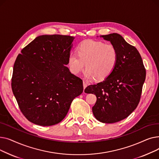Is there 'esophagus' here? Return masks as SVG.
Segmentation results:
<instances>
[{
	"label": "esophagus",
	"instance_id": "esophagus-1",
	"mask_svg": "<svg viewBox=\"0 0 159 159\" xmlns=\"http://www.w3.org/2000/svg\"><path fill=\"white\" fill-rule=\"evenodd\" d=\"M83 87H84V89L87 87V83H86L84 81H83Z\"/></svg>",
	"mask_w": 159,
	"mask_h": 159
}]
</instances>
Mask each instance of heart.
<instances>
[{
    "mask_svg": "<svg viewBox=\"0 0 159 159\" xmlns=\"http://www.w3.org/2000/svg\"><path fill=\"white\" fill-rule=\"evenodd\" d=\"M76 50L77 55L70 53L68 56L69 69L72 73L79 75L86 66L87 79L95 78L97 80H104L113 73L117 64L118 52L112 44L87 40L80 43Z\"/></svg>",
    "mask_w": 159,
    "mask_h": 159,
    "instance_id": "obj_1",
    "label": "heart"
}]
</instances>
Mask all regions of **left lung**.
<instances>
[{
  "label": "left lung",
  "mask_w": 159,
  "mask_h": 159,
  "mask_svg": "<svg viewBox=\"0 0 159 159\" xmlns=\"http://www.w3.org/2000/svg\"><path fill=\"white\" fill-rule=\"evenodd\" d=\"M117 49L119 59L113 73L102 82L84 90L93 93L97 102L92 107L95 117L103 123H115L126 119L137 107L146 70L137 48L118 33L101 35Z\"/></svg>",
  "instance_id": "8db88e82"
}]
</instances>
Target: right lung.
<instances>
[{
  "instance_id": "obj_1",
  "label": "right lung",
  "mask_w": 159,
  "mask_h": 159,
  "mask_svg": "<svg viewBox=\"0 0 159 159\" xmlns=\"http://www.w3.org/2000/svg\"><path fill=\"white\" fill-rule=\"evenodd\" d=\"M74 39L39 36L16 58L12 91L21 112L33 124L49 126L59 123L73 100L82 93V80L66 66Z\"/></svg>"
}]
</instances>
